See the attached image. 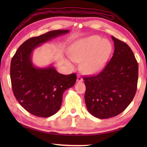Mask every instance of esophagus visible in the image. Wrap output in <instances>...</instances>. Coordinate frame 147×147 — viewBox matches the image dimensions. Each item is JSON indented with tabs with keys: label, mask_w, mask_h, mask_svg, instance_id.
<instances>
[{
	"label": "esophagus",
	"mask_w": 147,
	"mask_h": 147,
	"mask_svg": "<svg viewBox=\"0 0 147 147\" xmlns=\"http://www.w3.org/2000/svg\"><path fill=\"white\" fill-rule=\"evenodd\" d=\"M77 82H83V79L82 77H80V76H77V80H76Z\"/></svg>",
	"instance_id": "1"
}]
</instances>
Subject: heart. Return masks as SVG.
Wrapping results in <instances>:
<instances>
[{
    "mask_svg": "<svg viewBox=\"0 0 147 147\" xmlns=\"http://www.w3.org/2000/svg\"><path fill=\"white\" fill-rule=\"evenodd\" d=\"M112 51L110 41L94 35L74 43L70 50L69 58L73 61L82 62L80 69L84 73L94 74L104 67ZM66 63L69 66H73L70 60L66 59Z\"/></svg>",
    "mask_w": 147,
    "mask_h": 147,
    "instance_id": "obj_1",
    "label": "heart"
}]
</instances>
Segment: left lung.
<instances>
[{"instance_id":"1","label":"left lung","mask_w":147,"mask_h":147,"mask_svg":"<svg viewBox=\"0 0 147 147\" xmlns=\"http://www.w3.org/2000/svg\"><path fill=\"white\" fill-rule=\"evenodd\" d=\"M113 55L96 76L84 77L85 102L88 110L98 119L119 115L132 101L137 90L138 63L127 44L111 36Z\"/></svg>"}]
</instances>
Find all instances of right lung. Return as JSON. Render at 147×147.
Here are the masks:
<instances>
[{"mask_svg": "<svg viewBox=\"0 0 147 147\" xmlns=\"http://www.w3.org/2000/svg\"><path fill=\"white\" fill-rule=\"evenodd\" d=\"M69 32V30H57L30 38L19 47L12 58L10 78L14 96L32 115L41 117L54 115L60 108L64 91L76 82L75 74L64 75L59 73L53 64L38 67L32 61L35 49Z\"/></svg>", "mask_w": 147, "mask_h": 147, "instance_id": "right-lung-1", "label": "right lung"}]
</instances>
